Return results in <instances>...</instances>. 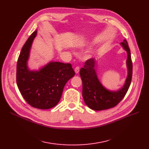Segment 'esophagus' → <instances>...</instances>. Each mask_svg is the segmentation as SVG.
Segmentation results:
<instances>
[{"label": "esophagus", "mask_w": 149, "mask_h": 149, "mask_svg": "<svg viewBox=\"0 0 149 149\" xmlns=\"http://www.w3.org/2000/svg\"><path fill=\"white\" fill-rule=\"evenodd\" d=\"M80 71V68L79 66H77L75 68V72L76 74H78L79 72Z\"/></svg>", "instance_id": "obj_1"}]
</instances>
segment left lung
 <instances>
[{"label": "left lung", "instance_id": "left-lung-1", "mask_svg": "<svg viewBox=\"0 0 149 149\" xmlns=\"http://www.w3.org/2000/svg\"><path fill=\"white\" fill-rule=\"evenodd\" d=\"M120 45L127 54V75L123 86L117 91L109 90L101 83L95 68L98 61L95 58L87 60L84 68L80 69V75L83 83V97L85 104L92 110L103 111L115 107L123 100L129 88L132 76L130 51L126 39Z\"/></svg>", "mask_w": 149, "mask_h": 149}]
</instances>
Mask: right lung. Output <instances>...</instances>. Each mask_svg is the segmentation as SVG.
Instances as JSON below:
<instances>
[{"label": "right lung", "instance_id": "add662e5", "mask_svg": "<svg viewBox=\"0 0 149 149\" xmlns=\"http://www.w3.org/2000/svg\"><path fill=\"white\" fill-rule=\"evenodd\" d=\"M37 30L22 47L17 63L16 81L23 97L32 107L48 109L56 106L67 81L75 75L71 64L51 61L38 70L28 65Z\"/></svg>", "mask_w": 149, "mask_h": 149}]
</instances>
